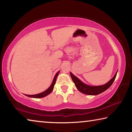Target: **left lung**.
<instances>
[{
    "mask_svg": "<svg viewBox=\"0 0 132 132\" xmlns=\"http://www.w3.org/2000/svg\"><path fill=\"white\" fill-rule=\"evenodd\" d=\"M117 72L118 70L116 72L114 76L107 83L99 86H91L85 84L83 82H82L79 79H78L77 77H76L74 75H73L71 72L70 76L73 81L75 84L77 90H79V91L86 95H95L103 93L104 91L106 90L107 89L110 87L113 81H114L116 76H117Z\"/></svg>",
    "mask_w": 132,
    "mask_h": 132,
    "instance_id": "obj_1",
    "label": "left lung"
}]
</instances>
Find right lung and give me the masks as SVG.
<instances>
[{"instance_id": "add662e5", "label": "right lung", "mask_w": 132, "mask_h": 132, "mask_svg": "<svg viewBox=\"0 0 132 132\" xmlns=\"http://www.w3.org/2000/svg\"><path fill=\"white\" fill-rule=\"evenodd\" d=\"M59 71L58 72L56 73V74L55 75V77H54V79L53 80V81L52 82V84L50 86V87H49L47 90H46L45 91H44V92H42L41 93H39V94H35V95H27L25 94L26 96H27V97H32V98H43L46 97V95H48V94H50L51 93H52V91L53 89V87H54V86H55V84L56 82V78L58 74H59Z\"/></svg>"}]
</instances>
